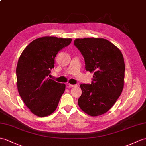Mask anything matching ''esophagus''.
Segmentation results:
<instances>
[{"mask_svg":"<svg viewBox=\"0 0 146 146\" xmlns=\"http://www.w3.org/2000/svg\"><path fill=\"white\" fill-rule=\"evenodd\" d=\"M68 86H69L70 87H76V86H77L78 85H77V84H72L68 83Z\"/></svg>","mask_w":146,"mask_h":146,"instance_id":"esophagus-1","label":"esophagus"}]
</instances>
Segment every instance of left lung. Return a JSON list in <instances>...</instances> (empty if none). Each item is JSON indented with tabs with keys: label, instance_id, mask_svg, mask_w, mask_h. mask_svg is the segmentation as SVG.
I'll list each match as a JSON object with an SVG mask.
<instances>
[{
	"label": "left lung",
	"instance_id": "8db88e82",
	"mask_svg": "<svg viewBox=\"0 0 146 146\" xmlns=\"http://www.w3.org/2000/svg\"><path fill=\"white\" fill-rule=\"evenodd\" d=\"M74 45L82 54L85 68L94 73L91 84H81L78 100L81 110L91 116L106 113L124 87L125 64L120 50L104 38H77Z\"/></svg>",
	"mask_w": 146,
	"mask_h": 146
}]
</instances>
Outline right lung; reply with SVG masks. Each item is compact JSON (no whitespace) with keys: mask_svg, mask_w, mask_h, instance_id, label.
Wrapping results in <instances>:
<instances>
[{"mask_svg":"<svg viewBox=\"0 0 146 146\" xmlns=\"http://www.w3.org/2000/svg\"><path fill=\"white\" fill-rule=\"evenodd\" d=\"M71 38L44 36L33 40L20 55L16 68L20 97L32 113L39 117L52 114L65 90V84L48 78L57 53Z\"/></svg>","mask_w":146,"mask_h":146,"instance_id":"obj_1","label":"right lung"}]
</instances>
